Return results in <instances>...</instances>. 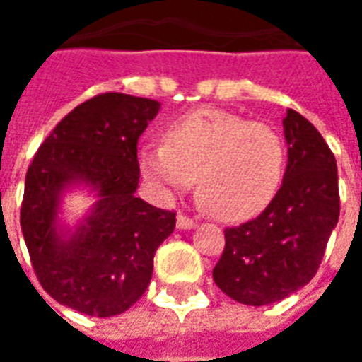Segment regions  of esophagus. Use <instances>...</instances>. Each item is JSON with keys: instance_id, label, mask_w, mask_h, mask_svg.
Returning a JSON list of instances; mask_svg holds the SVG:
<instances>
[{"instance_id": "obj_1", "label": "esophagus", "mask_w": 362, "mask_h": 362, "mask_svg": "<svg viewBox=\"0 0 362 362\" xmlns=\"http://www.w3.org/2000/svg\"><path fill=\"white\" fill-rule=\"evenodd\" d=\"M196 223H198V221H194L192 217L184 216V214H180V216L176 217V227H178V229H192V227H196Z\"/></svg>"}]
</instances>
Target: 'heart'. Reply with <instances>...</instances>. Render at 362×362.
Returning <instances> with one entry per match:
<instances>
[{
    "label": "heart",
    "mask_w": 362,
    "mask_h": 362,
    "mask_svg": "<svg viewBox=\"0 0 362 362\" xmlns=\"http://www.w3.org/2000/svg\"><path fill=\"white\" fill-rule=\"evenodd\" d=\"M141 170L164 194L198 178L199 199L214 216L243 221L276 198L286 174L284 139L267 123L223 110H198L164 131V143L139 153Z\"/></svg>",
    "instance_id": "1"
}]
</instances>
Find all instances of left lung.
<instances>
[{
  "label": "left lung",
  "mask_w": 362,
  "mask_h": 362,
  "mask_svg": "<svg viewBox=\"0 0 362 362\" xmlns=\"http://www.w3.org/2000/svg\"><path fill=\"white\" fill-rule=\"evenodd\" d=\"M284 137L282 188L259 217L225 229V249L214 267L217 288L239 304H274L305 286L339 219L337 164L320 131L288 110Z\"/></svg>",
  "instance_id": "1"
}]
</instances>
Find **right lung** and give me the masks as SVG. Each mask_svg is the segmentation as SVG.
Listing matches in <instances>:
<instances>
[{
    "instance_id": "obj_1",
    "label": "right lung",
    "mask_w": 362,
    "mask_h": 362,
    "mask_svg": "<svg viewBox=\"0 0 362 362\" xmlns=\"http://www.w3.org/2000/svg\"><path fill=\"white\" fill-rule=\"evenodd\" d=\"M160 103L100 93L68 113L25 176L21 231L40 286L72 310L111 317L145 294L158 245L176 214L135 196L139 137ZM74 181L98 192L93 216L69 240L57 233L59 194Z\"/></svg>"
}]
</instances>
